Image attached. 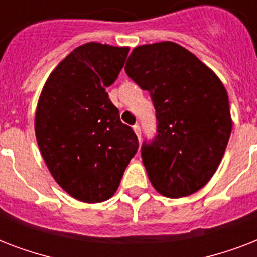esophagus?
Masks as SVG:
<instances>
[{
  "mask_svg": "<svg viewBox=\"0 0 257 257\" xmlns=\"http://www.w3.org/2000/svg\"><path fill=\"white\" fill-rule=\"evenodd\" d=\"M133 131H135V133L137 135V139L139 140H141V128H140V125L136 124V125H133Z\"/></svg>",
  "mask_w": 257,
  "mask_h": 257,
  "instance_id": "1",
  "label": "esophagus"
}]
</instances>
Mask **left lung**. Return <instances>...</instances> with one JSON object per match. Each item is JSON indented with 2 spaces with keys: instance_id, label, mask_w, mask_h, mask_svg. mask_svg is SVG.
Returning <instances> with one entry per match:
<instances>
[{
  "instance_id": "8db88e82",
  "label": "left lung",
  "mask_w": 257,
  "mask_h": 257,
  "mask_svg": "<svg viewBox=\"0 0 257 257\" xmlns=\"http://www.w3.org/2000/svg\"><path fill=\"white\" fill-rule=\"evenodd\" d=\"M125 72L156 109L157 135L141 147L151 183L172 199L195 193L215 175L231 136L227 90L195 54L171 41L135 48Z\"/></svg>"
}]
</instances>
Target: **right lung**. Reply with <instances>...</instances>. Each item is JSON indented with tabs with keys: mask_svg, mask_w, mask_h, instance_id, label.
Here are the masks:
<instances>
[{
	"mask_svg": "<svg viewBox=\"0 0 257 257\" xmlns=\"http://www.w3.org/2000/svg\"><path fill=\"white\" fill-rule=\"evenodd\" d=\"M129 49L88 42L50 73L38 100V148L57 184L84 203L110 199L139 149L106 88L118 77Z\"/></svg>",
	"mask_w": 257,
	"mask_h": 257,
	"instance_id": "add662e5",
	"label": "right lung"
}]
</instances>
